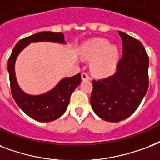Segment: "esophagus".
<instances>
[{
  "instance_id": "1",
  "label": "esophagus",
  "mask_w": 160,
  "mask_h": 160,
  "mask_svg": "<svg viewBox=\"0 0 160 160\" xmlns=\"http://www.w3.org/2000/svg\"><path fill=\"white\" fill-rule=\"evenodd\" d=\"M81 78L82 80H89L90 79V77L88 76V74L87 73V72H82Z\"/></svg>"
}]
</instances>
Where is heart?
Instances as JSON below:
<instances>
[{"mask_svg":"<svg viewBox=\"0 0 160 160\" xmlns=\"http://www.w3.org/2000/svg\"><path fill=\"white\" fill-rule=\"evenodd\" d=\"M82 53L88 59H92L91 70L98 77L112 74L117 68L120 57L119 50L116 46L100 38L85 43L82 48Z\"/></svg>","mask_w":160,"mask_h":160,"instance_id":"b5f03b06","label":"heart"}]
</instances>
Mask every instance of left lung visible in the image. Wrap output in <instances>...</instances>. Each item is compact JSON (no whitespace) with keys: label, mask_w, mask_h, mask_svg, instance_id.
Instances as JSON below:
<instances>
[{"label":"left lung","mask_w":160,"mask_h":160,"mask_svg":"<svg viewBox=\"0 0 160 160\" xmlns=\"http://www.w3.org/2000/svg\"><path fill=\"white\" fill-rule=\"evenodd\" d=\"M122 57L113 75L92 81L91 102L93 112L102 119L117 122L133 114L148 88V57L143 44L118 31Z\"/></svg>","instance_id":"left-lung-1"}]
</instances>
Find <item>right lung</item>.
<instances>
[{"mask_svg":"<svg viewBox=\"0 0 160 160\" xmlns=\"http://www.w3.org/2000/svg\"><path fill=\"white\" fill-rule=\"evenodd\" d=\"M56 42L66 44L64 35L61 32H42L20 40L10 56L7 69L9 72L12 97L19 108L30 118L39 122H48L58 119L66 112L72 92L81 83V73L61 79L50 91L38 95L25 92L17 82L15 63L23 49L32 42Z\"/></svg>","mask_w":160,"mask_h":160,"instance_id":"right-lung-1","label":"right lung"}]
</instances>
